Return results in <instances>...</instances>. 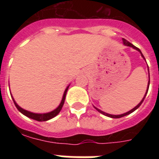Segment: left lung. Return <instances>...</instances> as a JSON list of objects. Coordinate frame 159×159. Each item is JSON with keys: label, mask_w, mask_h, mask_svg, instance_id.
<instances>
[{"label": "left lung", "mask_w": 159, "mask_h": 159, "mask_svg": "<svg viewBox=\"0 0 159 159\" xmlns=\"http://www.w3.org/2000/svg\"><path fill=\"white\" fill-rule=\"evenodd\" d=\"M123 39V43H124V44H125V45L129 46V47H132V48H134V49H136V50H137V51H139V53H141V56L143 57V59L145 60V58H144V57H143V53H141V51H140V49H139V48H137V47H135V46H134V45H133L132 43H129V41H127V40H126V39ZM149 82H150V78H149V80H148V87H147V91H146L145 95H144V97H143V99H142V101H141V102H139V104L137 105V106H136L135 107H134V108H133V109H132V110H130V111H128V112H126V113L121 114V115H117V116H116V115H111V114L106 113V112H104V111H101V110H99V109L97 108V107H95V106H94L95 109H96V110H97V111H99L100 113H102V115H104V116H108V117H111V118H115V119H116V118H121V117H123V116H127V115H129V114L132 113V112H134V111H135V110H137V109H138L139 107V106H141V104L143 103V100H144V98H145V97H146V94L148 93V87H149Z\"/></svg>", "instance_id": "obj_1"}]
</instances>
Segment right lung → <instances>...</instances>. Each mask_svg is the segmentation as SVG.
Listing matches in <instances>:
<instances>
[{"label": "right lung", "mask_w": 159, "mask_h": 159, "mask_svg": "<svg viewBox=\"0 0 159 159\" xmlns=\"http://www.w3.org/2000/svg\"><path fill=\"white\" fill-rule=\"evenodd\" d=\"M68 87H69V86H68V87H67L66 90L64 91V93H63L62 101H61V103L59 104V106H57V108L55 109V110L50 111V112H48V113L37 114V113H33V112H30V111H26V110H24V109L21 108L20 106H18V104H17V103L16 102V101L14 100V98L12 97V96H11V97H12V99H13V102H14V103H15V105H16V108L18 109V111H20V112H21V113L23 114V115H25V116H27V117H29V118L33 119V120H34L46 121V120H50V119L53 118V117H55V116H57V114L59 113L60 111L62 110V106H63V104H64L65 97H66V94H67V89H68Z\"/></svg>", "instance_id": "1"}]
</instances>
